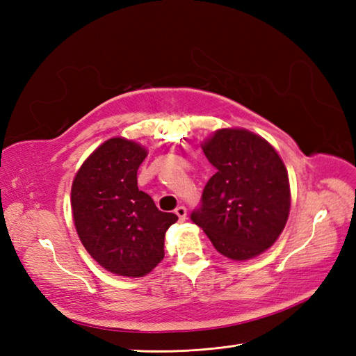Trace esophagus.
<instances>
[{
	"instance_id": "1",
	"label": "esophagus",
	"mask_w": 356,
	"mask_h": 356,
	"mask_svg": "<svg viewBox=\"0 0 356 356\" xmlns=\"http://www.w3.org/2000/svg\"><path fill=\"white\" fill-rule=\"evenodd\" d=\"M174 213L177 214V217H179V220H180V222H184L185 218H186V208H185V207H177V208H176V211H174Z\"/></svg>"
}]
</instances>
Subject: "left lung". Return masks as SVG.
<instances>
[{"label": "left lung", "mask_w": 356, "mask_h": 356, "mask_svg": "<svg viewBox=\"0 0 356 356\" xmlns=\"http://www.w3.org/2000/svg\"><path fill=\"white\" fill-rule=\"evenodd\" d=\"M202 149L217 171L191 220L222 255L254 259L275 243L289 217L291 186L282 157L261 136L238 127L216 130Z\"/></svg>", "instance_id": "1"}]
</instances>
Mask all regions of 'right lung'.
<instances>
[{"instance_id":"right-lung-1","label":"right lung","mask_w":356,"mask_h":356,"mask_svg":"<svg viewBox=\"0 0 356 356\" xmlns=\"http://www.w3.org/2000/svg\"><path fill=\"white\" fill-rule=\"evenodd\" d=\"M148 149L111 138L81 165L72 184V213L81 243L96 263L120 277L139 278L162 261L165 232L177 216L162 213L138 188Z\"/></svg>"}]
</instances>
